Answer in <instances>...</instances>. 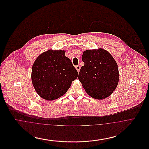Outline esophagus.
Returning <instances> with one entry per match:
<instances>
[{"mask_svg": "<svg viewBox=\"0 0 149 149\" xmlns=\"http://www.w3.org/2000/svg\"><path fill=\"white\" fill-rule=\"evenodd\" d=\"M75 68H76V69H77V70L78 71V72H79L80 69V66L79 65H77V66H75Z\"/></svg>", "mask_w": 149, "mask_h": 149, "instance_id": "esophagus-1", "label": "esophagus"}]
</instances>
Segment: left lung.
<instances>
[{
  "label": "left lung",
  "mask_w": 149,
  "mask_h": 149,
  "mask_svg": "<svg viewBox=\"0 0 149 149\" xmlns=\"http://www.w3.org/2000/svg\"><path fill=\"white\" fill-rule=\"evenodd\" d=\"M78 79L86 92L93 98L103 99L116 89L119 80L118 65L112 56L103 49L86 50L81 57Z\"/></svg>",
  "instance_id": "left-lung-1"
}]
</instances>
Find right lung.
<instances>
[{"label":"right lung","instance_id":"1","mask_svg":"<svg viewBox=\"0 0 149 149\" xmlns=\"http://www.w3.org/2000/svg\"><path fill=\"white\" fill-rule=\"evenodd\" d=\"M64 50L47 51L36 58L31 79L36 92L43 99L52 100L65 94L78 72Z\"/></svg>","mask_w":149,"mask_h":149}]
</instances>
